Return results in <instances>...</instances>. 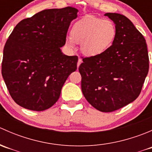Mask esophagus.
<instances>
[{"mask_svg":"<svg viewBox=\"0 0 152 152\" xmlns=\"http://www.w3.org/2000/svg\"><path fill=\"white\" fill-rule=\"evenodd\" d=\"M82 62V60L81 58H79V60H78V63H77V67H79V65H80V64Z\"/></svg>","mask_w":152,"mask_h":152,"instance_id":"1","label":"esophagus"}]
</instances>
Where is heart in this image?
Listing matches in <instances>:
<instances>
[{"label":"heart","mask_w":152,"mask_h":152,"mask_svg":"<svg viewBox=\"0 0 152 152\" xmlns=\"http://www.w3.org/2000/svg\"><path fill=\"white\" fill-rule=\"evenodd\" d=\"M72 36H67L65 43L70 48L81 44V50L87 56H96L104 52L114 41L116 29L110 20L87 16L73 25Z\"/></svg>","instance_id":"1"}]
</instances>
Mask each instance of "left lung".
Instances as JSON below:
<instances>
[{
    "instance_id": "8db88e82",
    "label": "left lung",
    "mask_w": 152,
    "mask_h": 152,
    "mask_svg": "<svg viewBox=\"0 0 152 152\" xmlns=\"http://www.w3.org/2000/svg\"><path fill=\"white\" fill-rule=\"evenodd\" d=\"M115 25L113 45L104 52L84 58L79 67L82 91L96 110L110 113L134 102L148 72L145 38L129 19L106 13Z\"/></svg>"
}]
</instances>
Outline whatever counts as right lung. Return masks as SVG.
Listing matches in <instances>:
<instances>
[{
    "mask_svg": "<svg viewBox=\"0 0 152 152\" xmlns=\"http://www.w3.org/2000/svg\"><path fill=\"white\" fill-rule=\"evenodd\" d=\"M79 10L71 7L45 10L21 20L4 49L2 76L13 100L23 108L43 111L59 99L78 57L61 48Z\"/></svg>",
    "mask_w": 152,
    "mask_h": 152,
    "instance_id": "add662e5",
    "label": "right lung"
}]
</instances>
